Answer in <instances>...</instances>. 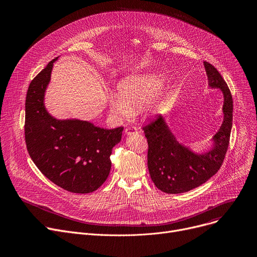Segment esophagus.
<instances>
[{
	"label": "esophagus",
	"mask_w": 257,
	"mask_h": 257,
	"mask_svg": "<svg viewBox=\"0 0 257 257\" xmlns=\"http://www.w3.org/2000/svg\"><path fill=\"white\" fill-rule=\"evenodd\" d=\"M125 133H126L127 135H131V134L137 133V128H136L135 126H132V125L127 126L126 129H125Z\"/></svg>",
	"instance_id": "1"
}]
</instances>
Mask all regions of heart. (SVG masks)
Masks as SVG:
<instances>
[{"label":"heart","mask_w":257,"mask_h":257,"mask_svg":"<svg viewBox=\"0 0 257 257\" xmlns=\"http://www.w3.org/2000/svg\"><path fill=\"white\" fill-rule=\"evenodd\" d=\"M162 78L157 75H136L124 78L118 86V95L111 97L112 111L129 116L131 109L142 105L160 87Z\"/></svg>","instance_id":"heart-1"}]
</instances>
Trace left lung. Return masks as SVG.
Returning <instances> with one entry per match:
<instances>
[{
    "label": "left lung",
    "instance_id": "obj_1",
    "mask_svg": "<svg viewBox=\"0 0 257 257\" xmlns=\"http://www.w3.org/2000/svg\"><path fill=\"white\" fill-rule=\"evenodd\" d=\"M210 87L224 93V122L214 135L213 148L195 155L177 142L164 119L156 115L142 127L148 139V167L155 185L169 194L184 193L205 183L221 169L230 143L233 122V98L227 82L208 62H203Z\"/></svg>",
    "mask_w": 257,
    "mask_h": 257
}]
</instances>
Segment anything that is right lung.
<instances>
[{
	"instance_id": "right-lung-1",
	"label": "right lung",
	"mask_w": 257,
	"mask_h": 257,
	"mask_svg": "<svg viewBox=\"0 0 257 257\" xmlns=\"http://www.w3.org/2000/svg\"><path fill=\"white\" fill-rule=\"evenodd\" d=\"M56 60L32 79L27 90V152L35 166L57 186L72 193H89L106 180L112 166L109 157L121 140L123 127L104 129L85 121H60L50 116L44 94Z\"/></svg>"
}]
</instances>
